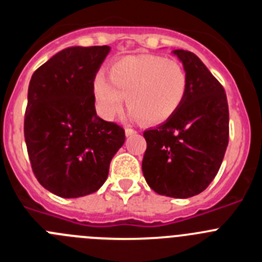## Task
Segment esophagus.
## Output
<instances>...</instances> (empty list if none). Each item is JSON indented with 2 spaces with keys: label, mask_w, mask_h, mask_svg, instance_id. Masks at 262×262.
Returning a JSON list of instances; mask_svg holds the SVG:
<instances>
[{
  "label": "esophagus",
  "mask_w": 262,
  "mask_h": 262,
  "mask_svg": "<svg viewBox=\"0 0 262 262\" xmlns=\"http://www.w3.org/2000/svg\"><path fill=\"white\" fill-rule=\"evenodd\" d=\"M124 133H126V136H131V135H135L136 131L133 128H129V127H127V128L124 129Z\"/></svg>",
  "instance_id": "1"
}]
</instances>
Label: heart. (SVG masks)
<instances>
[{"instance_id": "heart-1", "label": "heart", "mask_w": 262, "mask_h": 262, "mask_svg": "<svg viewBox=\"0 0 262 262\" xmlns=\"http://www.w3.org/2000/svg\"><path fill=\"white\" fill-rule=\"evenodd\" d=\"M94 80L99 114L114 119L123 110L124 98L131 117L145 124L161 123L181 106L187 75L181 62L157 55H129L118 59Z\"/></svg>"}]
</instances>
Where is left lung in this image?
<instances>
[{
    "label": "left lung",
    "mask_w": 262,
    "mask_h": 262,
    "mask_svg": "<svg viewBox=\"0 0 262 262\" xmlns=\"http://www.w3.org/2000/svg\"><path fill=\"white\" fill-rule=\"evenodd\" d=\"M187 75L186 96L172 117L144 131L143 174L152 190L172 198L202 193L228 145V103L221 82L193 52L173 51Z\"/></svg>",
    "instance_id": "8db88e82"
}]
</instances>
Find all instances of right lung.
Segmentation results:
<instances>
[{
	"instance_id": "1",
	"label": "right lung",
	"mask_w": 262,
	"mask_h": 262,
	"mask_svg": "<svg viewBox=\"0 0 262 262\" xmlns=\"http://www.w3.org/2000/svg\"><path fill=\"white\" fill-rule=\"evenodd\" d=\"M108 46L69 47L39 67L29 85L25 140L41 186L78 198L105 184L108 166L124 143V129L101 119L94 78Z\"/></svg>"
}]
</instances>
